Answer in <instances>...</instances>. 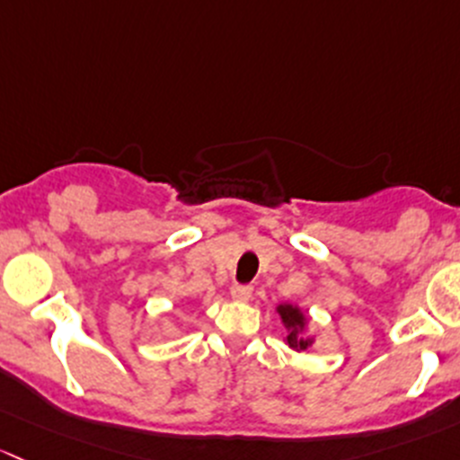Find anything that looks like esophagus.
I'll return each mask as SVG.
<instances>
[{"label":"esophagus","mask_w":460,"mask_h":460,"mask_svg":"<svg viewBox=\"0 0 460 460\" xmlns=\"http://www.w3.org/2000/svg\"><path fill=\"white\" fill-rule=\"evenodd\" d=\"M230 295L232 299L236 301H250V296H252V286H248V283H234V286L230 288Z\"/></svg>","instance_id":"esophagus-1"}]
</instances>
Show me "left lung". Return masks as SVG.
<instances>
[{
    "mask_svg": "<svg viewBox=\"0 0 460 460\" xmlns=\"http://www.w3.org/2000/svg\"><path fill=\"white\" fill-rule=\"evenodd\" d=\"M279 314H281V321H283V323H286V328L290 330V334H288V343H290L292 348L305 349L307 345H310V341H307V339H296V332H299V328H303V325H305V319H303L299 307L279 305Z\"/></svg>",
    "mask_w": 460,
    "mask_h": 460,
    "instance_id": "8db88e82",
    "label": "left lung"
}]
</instances>
